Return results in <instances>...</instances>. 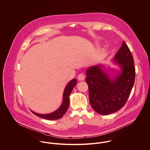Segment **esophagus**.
Here are the masks:
<instances>
[{
	"mask_svg": "<svg viewBox=\"0 0 150 150\" xmlns=\"http://www.w3.org/2000/svg\"><path fill=\"white\" fill-rule=\"evenodd\" d=\"M77 79H78V80H80V81H83V80L85 79V76H84V74L81 73V74H80L78 76Z\"/></svg>",
	"mask_w": 150,
	"mask_h": 150,
	"instance_id": "34e87169",
	"label": "esophagus"
}]
</instances>
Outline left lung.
I'll list each match as a JSON object with an SVG mask.
<instances>
[{
	"label": "left lung",
	"mask_w": 150,
	"mask_h": 150,
	"mask_svg": "<svg viewBox=\"0 0 150 150\" xmlns=\"http://www.w3.org/2000/svg\"><path fill=\"white\" fill-rule=\"evenodd\" d=\"M111 61L119 66V71L101 63L86 70L90 104L96 112L102 115L114 113L125 105L135 80L133 56L124 41Z\"/></svg>",
	"instance_id": "8db88e82"
}]
</instances>
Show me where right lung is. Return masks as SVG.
Returning a JSON list of instances; mask_svg holds the SVG:
<instances>
[{
	"label": "right lung",
	"instance_id": "add662e5",
	"mask_svg": "<svg viewBox=\"0 0 150 150\" xmlns=\"http://www.w3.org/2000/svg\"><path fill=\"white\" fill-rule=\"evenodd\" d=\"M76 84L77 80L76 79H72L68 83V84L65 87L63 91L62 104L59 106V108L55 111L48 114H40L31 110V112L36 116L48 120H57L62 118L63 115L66 113L67 110L69 108L70 95Z\"/></svg>",
	"mask_w": 150,
	"mask_h": 150
}]
</instances>
